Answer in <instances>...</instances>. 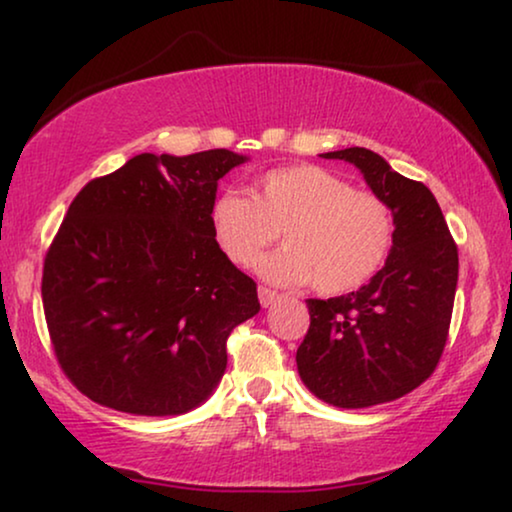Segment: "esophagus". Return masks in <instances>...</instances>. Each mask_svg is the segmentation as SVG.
I'll return each instance as SVG.
<instances>
[{
  "mask_svg": "<svg viewBox=\"0 0 512 512\" xmlns=\"http://www.w3.org/2000/svg\"><path fill=\"white\" fill-rule=\"evenodd\" d=\"M277 298H279L277 291H270V289H265V286H258V300H261L263 307H272Z\"/></svg>",
  "mask_w": 512,
  "mask_h": 512,
  "instance_id": "esophagus-1",
  "label": "esophagus"
}]
</instances>
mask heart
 <instances>
[{"mask_svg": "<svg viewBox=\"0 0 512 512\" xmlns=\"http://www.w3.org/2000/svg\"><path fill=\"white\" fill-rule=\"evenodd\" d=\"M212 233L235 265L256 263L282 230L286 242L258 263V275L279 286L310 282L319 293H347L373 279L394 247L396 223L380 195L356 191L326 167H275L249 195H216Z\"/></svg>", "mask_w": 512, "mask_h": 512, "instance_id": "heart-1", "label": "heart"}]
</instances>
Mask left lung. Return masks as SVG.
Segmentation results:
<instances>
[{
	"label": "left lung",
	"instance_id": "obj_1",
	"mask_svg": "<svg viewBox=\"0 0 512 512\" xmlns=\"http://www.w3.org/2000/svg\"><path fill=\"white\" fill-rule=\"evenodd\" d=\"M363 174L394 214V247L359 291L307 300L310 328L296 352L300 380L335 408H370L417 389L436 370L450 331L459 254L436 198L375 151L324 153Z\"/></svg>",
	"mask_w": 512,
	"mask_h": 512
}]
</instances>
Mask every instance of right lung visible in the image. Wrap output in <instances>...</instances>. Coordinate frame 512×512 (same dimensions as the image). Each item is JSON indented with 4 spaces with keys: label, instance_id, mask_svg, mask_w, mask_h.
Instances as JSON below:
<instances>
[{
    "label": "right lung",
    "instance_id": "obj_1",
    "mask_svg": "<svg viewBox=\"0 0 512 512\" xmlns=\"http://www.w3.org/2000/svg\"><path fill=\"white\" fill-rule=\"evenodd\" d=\"M244 160L139 153L69 205L41 298L60 368L90 401L167 417L212 396L230 331L261 310L209 221L219 179Z\"/></svg>",
    "mask_w": 512,
    "mask_h": 512
}]
</instances>
